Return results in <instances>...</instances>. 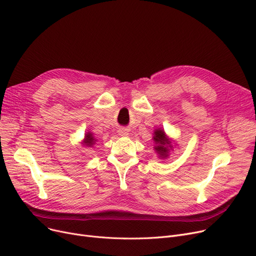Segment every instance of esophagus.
Wrapping results in <instances>:
<instances>
[{
    "label": "esophagus",
    "mask_w": 256,
    "mask_h": 256,
    "mask_svg": "<svg viewBox=\"0 0 256 256\" xmlns=\"http://www.w3.org/2000/svg\"><path fill=\"white\" fill-rule=\"evenodd\" d=\"M119 135H120V136H126V135H128V130H124V128H121V130H119Z\"/></svg>",
    "instance_id": "obj_1"
}]
</instances>
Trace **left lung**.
<instances>
[{"mask_svg":"<svg viewBox=\"0 0 256 256\" xmlns=\"http://www.w3.org/2000/svg\"><path fill=\"white\" fill-rule=\"evenodd\" d=\"M152 139L156 143L154 148L158 154V156L162 158H166L169 156L170 150L173 148V146L171 144L170 139H168V137L166 136L165 132L160 128L156 130L154 132Z\"/></svg>","mask_w":256,"mask_h":256,"instance_id":"left-lung-1","label":"left lung"}]
</instances>
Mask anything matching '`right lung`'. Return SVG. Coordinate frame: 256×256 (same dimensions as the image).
<instances>
[{
    "label": "right lung",
    "instance_id": "right-lung-1",
    "mask_svg": "<svg viewBox=\"0 0 256 256\" xmlns=\"http://www.w3.org/2000/svg\"><path fill=\"white\" fill-rule=\"evenodd\" d=\"M96 139L93 137L92 132H88L86 134V135H85V138H84L83 144H84V145H86V146H88V147H91L94 143H96Z\"/></svg>",
    "mask_w": 256,
    "mask_h": 256
}]
</instances>
